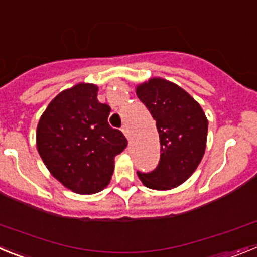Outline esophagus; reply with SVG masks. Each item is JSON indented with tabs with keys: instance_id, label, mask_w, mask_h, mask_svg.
<instances>
[{
	"instance_id": "34e87169",
	"label": "esophagus",
	"mask_w": 257,
	"mask_h": 257,
	"mask_svg": "<svg viewBox=\"0 0 257 257\" xmlns=\"http://www.w3.org/2000/svg\"><path fill=\"white\" fill-rule=\"evenodd\" d=\"M121 131L124 134V136H126L127 139L130 138V133H128V127H127V124H123V126L121 127Z\"/></svg>"
}]
</instances>
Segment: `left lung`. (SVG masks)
Instances as JSON below:
<instances>
[{
	"label": "left lung",
	"mask_w": 257,
	"mask_h": 257,
	"mask_svg": "<svg viewBox=\"0 0 257 257\" xmlns=\"http://www.w3.org/2000/svg\"><path fill=\"white\" fill-rule=\"evenodd\" d=\"M136 95L151 112L160 134V163L152 172H138L147 188L179 187L196 171L206 151L208 121L201 108L180 86L151 78L136 87Z\"/></svg>",
	"instance_id": "obj_1"
}]
</instances>
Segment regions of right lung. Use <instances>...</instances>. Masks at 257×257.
<instances>
[{
  "instance_id": "1",
  "label": "right lung",
  "mask_w": 257,
  "mask_h": 257,
  "mask_svg": "<svg viewBox=\"0 0 257 257\" xmlns=\"http://www.w3.org/2000/svg\"><path fill=\"white\" fill-rule=\"evenodd\" d=\"M97 86L78 83L47 105L37 126V149L56 180L78 194L106 187L114 157L127 147L123 134L108 123L110 106L97 100Z\"/></svg>"
}]
</instances>
